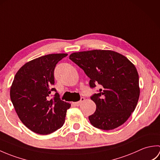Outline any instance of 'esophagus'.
Listing matches in <instances>:
<instances>
[{"instance_id":"esophagus-1","label":"esophagus","mask_w":160,"mask_h":160,"mask_svg":"<svg viewBox=\"0 0 160 160\" xmlns=\"http://www.w3.org/2000/svg\"><path fill=\"white\" fill-rule=\"evenodd\" d=\"M84 98H81V99L80 101L78 102H73V104L75 105V106H79V105L82 102H84Z\"/></svg>"}]
</instances>
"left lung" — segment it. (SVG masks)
<instances>
[{"instance_id":"8db88e82","label":"left lung","mask_w":160,"mask_h":160,"mask_svg":"<svg viewBox=\"0 0 160 160\" xmlns=\"http://www.w3.org/2000/svg\"><path fill=\"white\" fill-rule=\"evenodd\" d=\"M69 59L90 78L91 88L99 84V93L91 97L96 104L89 116L94 127L112 130L123 124L137 106L140 97L139 76L135 65L124 56L111 50L75 52Z\"/></svg>"}]
</instances>
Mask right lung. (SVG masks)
Masks as SVG:
<instances>
[{"label":"right lung","mask_w":160,"mask_h":160,"mask_svg":"<svg viewBox=\"0 0 160 160\" xmlns=\"http://www.w3.org/2000/svg\"><path fill=\"white\" fill-rule=\"evenodd\" d=\"M67 53H53L25 63L17 71L10 98L17 115L32 131L48 135L61 128L71 104L60 100L54 84V69ZM52 91L56 92L51 98Z\"/></svg>","instance_id":"right-lung-1"}]
</instances>
